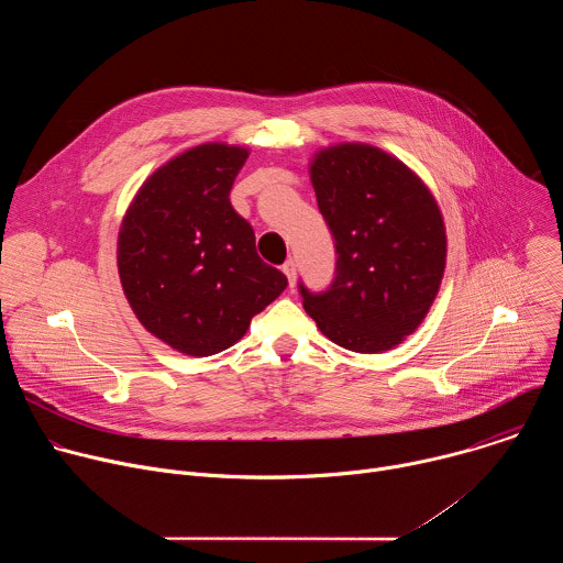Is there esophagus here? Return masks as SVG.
<instances>
[{"label": "esophagus", "instance_id": "esophagus-1", "mask_svg": "<svg viewBox=\"0 0 563 563\" xmlns=\"http://www.w3.org/2000/svg\"><path fill=\"white\" fill-rule=\"evenodd\" d=\"M283 272H285V276L289 280V287H294L296 285V263L291 258L283 265Z\"/></svg>", "mask_w": 563, "mask_h": 563}]
</instances>
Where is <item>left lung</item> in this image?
I'll return each mask as SVG.
<instances>
[{
  "instance_id": "1",
  "label": "left lung",
  "mask_w": 563,
  "mask_h": 563,
  "mask_svg": "<svg viewBox=\"0 0 563 563\" xmlns=\"http://www.w3.org/2000/svg\"><path fill=\"white\" fill-rule=\"evenodd\" d=\"M309 180L339 258L325 294L300 285L302 307L350 352L394 350L423 323L443 280L448 235L439 202L417 172L365 142L318 148Z\"/></svg>"
}]
</instances>
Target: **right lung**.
Listing matches in <instances>:
<instances>
[{"instance_id":"1","label":"right lung","mask_w":563,"mask_h":563,"mask_svg":"<svg viewBox=\"0 0 563 563\" xmlns=\"http://www.w3.org/2000/svg\"><path fill=\"white\" fill-rule=\"evenodd\" d=\"M247 157V146L227 142L178 153L142 183L118 231V274L135 318L185 356L235 345L287 287L229 200Z\"/></svg>"}]
</instances>
